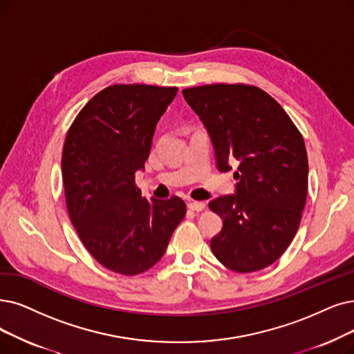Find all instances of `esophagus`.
I'll return each instance as SVG.
<instances>
[{"mask_svg": "<svg viewBox=\"0 0 354 354\" xmlns=\"http://www.w3.org/2000/svg\"><path fill=\"white\" fill-rule=\"evenodd\" d=\"M205 203L203 202H194V201H192V202H189L187 203V207L190 209V210H193V212H201V210H203L205 209Z\"/></svg>", "mask_w": 354, "mask_h": 354, "instance_id": "34e87169", "label": "esophagus"}]
</instances>
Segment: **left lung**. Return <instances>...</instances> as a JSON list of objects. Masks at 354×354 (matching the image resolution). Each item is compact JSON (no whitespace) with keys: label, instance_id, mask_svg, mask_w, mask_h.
Returning a JSON list of instances; mask_svg holds the SVG:
<instances>
[{"label":"left lung","instance_id":"1","mask_svg":"<svg viewBox=\"0 0 354 354\" xmlns=\"http://www.w3.org/2000/svg\"><path fill=\"white\" fill-rule=\"evenodd\" d=\"M215 147L218 168L234 173L236 194L209 202L223 219L210 239L214 256L238 273L281 257L298 232L308 193L302 133L272 95L248 84H206L183 90Z\"/></svg>","mask_w":354,"mask_h":354}]
</instances>
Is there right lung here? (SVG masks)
I'll return each mask as SVG.
<instances>
[{
    "label": "right lung",
    "mask_w": 354,
    "mask_h": 354,
    "mask_svg": "<svg viewBox=\"0 0 354 354\" xmlns=\"http://www.w3.org/2000/svg\"><path fill=\"white\" fill-rule=\"evenodd\" d=\"M177 87L113 84L81 109L62 149L66 210L84 247L109 270L135 276L158 263L186 203L142 197L135 173Z\"/></svg>",
    "instance_id": "1"
}]
</instances>
